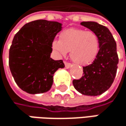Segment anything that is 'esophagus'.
<instances>
[{"label":"esophagus","instance_id":"esophagus-1","mask_svg":"<svg viewBox=\"0 0 126 126\" xmlns=\"http://www.w3.org/2000/svg\"><path fill=\"white\" fill-rule=\"evenodd\" d=\"M64 64H65V67L67 68V69L70 68L71 66H72V64H71L70 63V62H64Z\"/></svg>","mask_w":126,"mask_h":126}]
</instances>
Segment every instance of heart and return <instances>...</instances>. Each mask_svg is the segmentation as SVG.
<instances>
[{"label":"heart","mask_w":126,"mask_h":126,"mask_svg":"<svg viewBox=\"0 0 126 126\" xmlns=\"http://www.w3.org/2000/svg\"><path fill=\"white\" fill-rule=\"evenodd\" d=\"M53 48L59 54L65 56L70 51L71 59L78 65H87L98 55L100 40L94 31L72 28L63 31L59 40L52 43Z\"/></svg>","instance_id":"1"}]
</instances>
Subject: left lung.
<instances>
[{
	"label": "left lung",
	"instance_id": "1",
	"mask_svg": "<svg viewBox=\"0 0 126 126\" xmlns=\"http://www.w3.org/2000/svg\"><path fill=\"white\" fill-rule=\"evenodd\" d=\"M80 24L99 35L100 47L94 62L83 67V76L80 79L73 80L72 83L82 94L101 95L111 86L117 73L118 56L116 43L106 27L94 22H83Z\"/></svg>",
	"mask_w": 126,
	"mask_h": 126
}]
</instances>
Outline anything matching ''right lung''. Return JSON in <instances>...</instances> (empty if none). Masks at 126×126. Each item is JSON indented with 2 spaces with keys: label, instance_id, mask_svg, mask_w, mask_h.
I'll return each mask as SVG.
<instances>
[{
  "label": "right lung",
  "instance_id": "add662e5",
  "mask_svg": "<svg viewBox=\"0 0 126 126\" xmlns=\"http://www.w3.org/2000/svg\"><path fill=\"white\" fill-rule=\"evenodd\" d=\"M62 24L38 19L24 24L14 35L9 49L8 64L12 76L22 90L35 94L50 90L53 76L64 68L62 60L50 56L52 43Z\"/></svg>",
  "mask_w": 126,
  "mask_h": 126
}]
</instances>
